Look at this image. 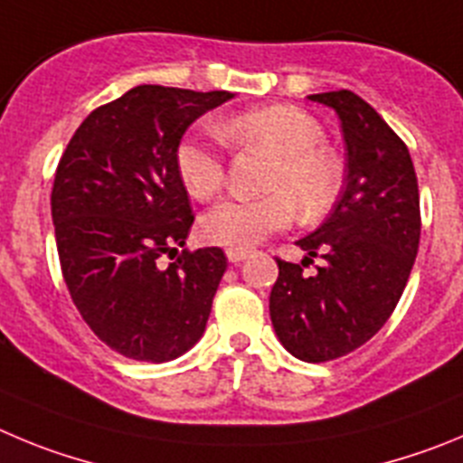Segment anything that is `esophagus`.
Wrapping results in <instances>:
<instances>
[{"instance_id": "1", "label": "esophagus", "mask_w": 463, "mask_h": 463, "mask_svg": "<svg viewBox=\"0 0 463 463\" xmlns=\"http://www.w3.org/2000/svg\"><path fill=\"white\" fill-rule=\"evenodd\" d=\"M226 256H228V260L231 262H241V260H247V256H249V251H244V249H228L226 251Z\"/></svg>"}]
</instances>
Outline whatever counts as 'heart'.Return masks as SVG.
I'll use <instances>...</instances> for the list:
<instances>
[{
    "instance_id": "1",
    "label": "heart",
    "mask_w": 463,
    "mask_h": 463,
    "mask_svg": "<svg viewBox=\"0 0 463 463\" xmlns=\"http://www.w3.org/2000/svg\"><path fill=\"white\" fill-rule=\"evenodd\" d=\"M216 131L231 143L258 145L272 154L274 165L265 189L272 194L241 201L231 198L205 212L201 232L207 241L228 249H251L293 222L318 219L330 210L341 189V164L325 147V131L309 112L293 106H268L240 112L219 122ZM180 182L198 201H207L223 186L226 165L214 143L189 133L175 149Z\"/></svg>"
}]
</instances>
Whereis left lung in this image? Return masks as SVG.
<instances>
[{"label":"left lung","mask_w":463,"mask_h":463,"mask_svg":"<svg viewBox=\"0 0 463 463\" xmlns=\"http://www.w3.org/2000/svg\"><path fill=\"white\" fill-rule=\"evenodd\" d=\"M339 115L345 180L323 223L298 240L304 261L326 262L314 278L277 260L269 318L283 348L302 362L355 351L392 316L420 244V194L408 147L385 119L348 90L311 94Z\"/></svg>","instance_id":"8db88e82"}]
</instances>
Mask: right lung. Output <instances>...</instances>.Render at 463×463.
Returning <instances> with one entry per match:
<instances>
[{"label":"right lung","mask_w":463,"mask_h":463,"mask_svg":"<svg viewBox=\"0 0 463 463\" xmlns=\"http://www.w3.org/2000/svg\"><path fill=\"white\" fill-rule=\"evenodd\" d=\"M231 91L138 85L73 133L52 186L61 274L91 332L124 357L170 362L205 332L226 256L184 247L194 214L175 149Z\"/></svg>","instance_id":"right-lung-1"}]
</instances>
